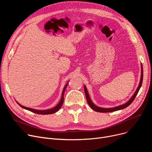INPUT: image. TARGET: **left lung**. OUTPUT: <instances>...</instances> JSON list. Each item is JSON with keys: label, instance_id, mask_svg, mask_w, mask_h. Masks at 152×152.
<instances>
[{"label": "left lung", "instance_id": "8db88e82", "mask_svg": "<svg viewBox=\"0 0 152 152\" xmlns=\"http://www.w3.org/2000/svg\"><path fill=\"white\" fill-rule=\"evenodd\" d=\"M142 81H143V68H142V65L141 63V75H140V82L139 84V86L137 87V88L136 89V91H135V92L134 93V94L132 95V96L131 97V98L127 101V102L124 103V104L123 105H118L115 107H112V108H103V107H100L97 106L96 105H95L94 103H93V102L92 101L89 94L88 93V91H87V89L86 88V86L84 85V91H85V94H86V99H87V102L88 103L89 105L92 108L93 110H94L95 111H97V112H100V113H108V112H113V111H118V110H120L122 109H124L126 107H128L129 105H130L132 102L134 101V99L136 97V95L138 93V92L139 91L142 84Z\"/></svg>", "mask_w": 152, "mask_h": 152}]
</instances>
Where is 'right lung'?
Wrapping results in <instances>:
<instances>
[{"label":"right lung","mask_w":152,"mask_h":152,"mask_svg":"<svg viewBox=\"0 0 152 152\" xmlns=\"http://www.w3.org/2000/svg\"><path fill=\"white\" fill-rule=\"evenodd\" d=\"M68 82L69 81H68V83L66 84V85L65 86V87H64V88L63 89V91H62V94H61V99L59 102V103H58V104L56 105L55 107H54L53 108H50V109H47V110H37V109H34V108H28V107H26L25 106H23L21 105V104H20V103L17 102V103H18V104L23 108L25 109V110H29L30 111H31V112H33V113H37V114H39V115H50V114H53V113H55V112H57V111L58 110H59V109L61 107L63 103V101H64V93H65V91L66 90V88L67 87V85L68 84Z\"/></svg>","instance_id":"add662e5"}]
</instances>
